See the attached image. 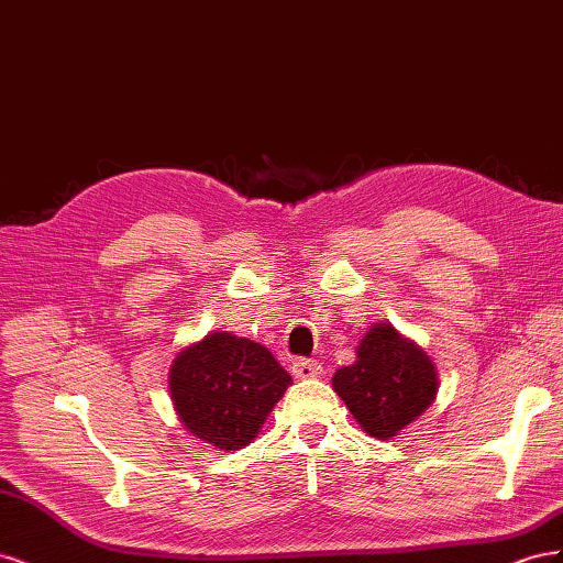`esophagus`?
<instances>
[{
  "instance_id": "obj_1",
  "label": "esophagus",
  "mask_w": 563,
  "mask_h": 563,
  "mask_svg": "<svg viewBox=\"0 0 563 563\" xmlns=\"http://www.w3.org/2000/svg\"><path fill=\"white\" fill-rule=\"evenodd\" d=\"M319 373H321L319 362L305 360V356H298V360H294V376L296 378H317Z\"/></svg>"
}]
</instances>
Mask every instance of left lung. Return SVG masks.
<instances>
[{
	"mask_svg": "<svg viewBox=\"0 0 563 563\" xmlns=\"http://www.w3.org/2000/svg\"><path fill=\"white\" fill-rule=\"evenodd\" d=\"M333 389L364 432L389 439L437 399L439 378L416 343L391 323H376L356 345V362L335 371Z\"/></svg>",
	"mask_w": 563,
	"mask_h": 563,
	"instance_id": "obj_1",
	"label": "left lung"
}]
</instances>
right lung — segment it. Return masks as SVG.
I'll return each mask as SVG.
<instances>
[{
	"mask_svg": "<svg viewBox=\"0 0 563 563\" xmlns=\"http://www.w3.org/2000/svg\"><path fill=\"white\" fill-rule=\"evenodd\" d=\"M288 385L291 376L267 347L225 331L180 350L168 371L185 430L223 451L251 444Z\"/></svg>",
	"mask_w": 563,
	"mask_h": 563,
	"instance_id": "obj_1",
	"label": "right lung"
}]
</instances>
